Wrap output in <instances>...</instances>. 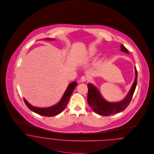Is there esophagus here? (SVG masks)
Here are the masks:
<instances>
[{
    "instance_id": "34e87169",
    "label": "esophagus",
    "mask_w": 154,
    "mask_h": 154,
    "mask_svg": "<svg viewBox=\"0 0 154 154\" xmlns=\"http://www.w3.org/2000/svg\"><path fill=\"white\" fill-rule=\"evenodd\" d=\"M87 80H88V77H87V76H82L81 78L79 81H80V82H84L87 81Z\"/></svg>"
}]
</instances>
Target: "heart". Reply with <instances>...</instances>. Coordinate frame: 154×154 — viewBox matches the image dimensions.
I'll return each mask as SVG.
<instances>
[{
  "mask_svg": "<svg viewBox=\"0 0 154 154\" xmlns=\"http://www.w3.org/2000/svg\"><path fill=\"white\" fill-rule=\"evenodd\" d=\"M98 52V50L95 47H91L89 49L88 53L87 54L86 58L87 59H91L93 57H94Z\"/></svg>",
  "mask_w": 154,
  "mask_h": 154,
  "instance_id": "obj_1",
  "label": "heart"
}]
</instances>
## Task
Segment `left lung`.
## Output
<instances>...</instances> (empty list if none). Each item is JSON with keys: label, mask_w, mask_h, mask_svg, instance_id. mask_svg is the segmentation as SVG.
<instances>
[{"label": "left lung", "mask_w": 154, "mask_h": 154, "mask_svg": "<svg viewBox=\"0 0 154 154\" xmlns=\"http://www.w3.org/2000/svg\"><path fill=\"white\" fill-rule=\"evenodd\" d=\"M120 48L122 51L129 54L126 47L122 44L120 45ZM134 70L135 78L132 87L126 97L120 102L111 103L105 100L97 87L91 84H88L87 101L91 109L97 114L105 116L114 115L125 110L131 101L137 84V72L136 67H134Z\"/></svg>", "instance_id": "left-lung-1"}]
</instances>
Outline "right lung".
<instances>
[{
	"label": "right lung",
	"instance_id": "right-lung-1",
	"mask_svg": "<svg viewBox=\"0 0 154 154\" xmlns=\"http://www.w3.org/2000/svg\"><path fill=\"white\" fill-rule=\"evenodd\" d=\"M46 40H53V39L51 38H46ZM77 85V82L74 81L72 83H70L67 88L66 89L62 99L60 100V101L55 104L53 106H51L50 107H47V108H39V107H36L31 106L30 104L28 103V102L23 98L24 102L26 106L32 111L34 112L43 116H47V117H51L54 116L56 115H57L60 114L63 110L65 109V107L68 104L69 98L73 93V91L74 90L75 88Z\"/></svg>",
	"mask_w": 154,
	"mask_h": 154
}]
</instances>
